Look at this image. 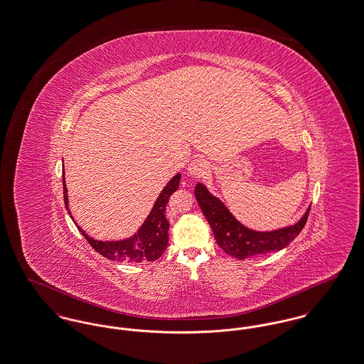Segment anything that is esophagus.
<instances>
[{
  "label": "esophagus",
  "instance_id": "obj_1",
  "mask_svg": "<svg viewBox=\"0 0 364 364\" xmlns=\"http://www.w3.org/2000/svg\"><path fill=\"white\" fill-rule=\"evenodd\" d=\"M209 171V162L203 158H196L188 165V174L191 177H200Z\"/></svg>",
  "mask_w": 364,
  "mask_h": 364
}]
</instances>
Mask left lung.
Here are the masks:
<instances>
[{
	"instance_id": "8db88e82",
	"label": "left lung",
	"mask_w": 364,
	"mask_h": 364,
	"mask_svg": "<svg viewBox=\"0 0 364 364\" xmlns=\"http://www.w3.org/2000/svg\"><path fill=\"white\" fill-rule=\"evenodd\" d=\"M196 200L208 218L217 245L230 256L237 259L267 255L289 246L306 224L311 208L297 224L269 232H258L242 225L224 203L213 196L200 183L195 187Z\"/></svg>"
}]
</instances>
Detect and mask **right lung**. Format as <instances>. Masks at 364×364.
I'll use <instances>...</instances> for the list:
<instances>
[{"mask_svg":"<svg viewBox=\"0 0 364 364\" xmlns=\"http://www.w3.org/2000/svg\"><path fill=\"white\" fill-rule=\"evenodd\" d=\"M181 174H176L168 186L159 193L147 220L137 231V234L118 242H102L96 240L85 234L82 228L78 227L80 232L84 235L89 245L103 257L108 259L125 261V262H144L155 261L164 255L169 242V221L166 218V206L171 193L178 188ZM63 195H65V209L68 210V196L65 188V169H63ZM70 214V210H68ZM73 218V217H71Z\"/></svg>","mask_w":364,"mask_h":364,"instance_id":"obj_1","label":"right lung"}]
</instances>
